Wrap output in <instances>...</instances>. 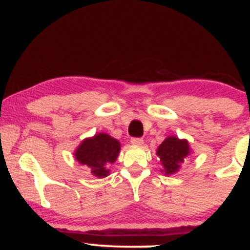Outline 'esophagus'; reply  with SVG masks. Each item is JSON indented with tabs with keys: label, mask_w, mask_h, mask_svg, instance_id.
<instances>
[{
	"label": "esophagus",
	"mask_w": 250,
	"mask_h": 250,
	"mask_svg": "<svg viewBox=\"0 0 250 250\" xmlns=\"http://www.w3.org/2000/svg\"><path fill=\"white\" fill-rule=\"evenodd\" d=\"M131 145L134 146H137V147H140V146L143 145V140L140 139V137H133V139L130 140Z\"/></svg>",
	"instance_id": "esophagus-1"
}]
</instances>
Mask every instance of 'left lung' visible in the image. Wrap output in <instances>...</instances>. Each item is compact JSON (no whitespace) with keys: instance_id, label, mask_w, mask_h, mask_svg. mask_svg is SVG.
<instances>
[{"instance_id":"obj_1","label":"left lung","mask_w":250,"mask_h":250,"mask_svg":"<svg viewBox=\"0 0 250 250\" xmlns=\"http://www.w3.org/2000/svg\"><path fill=\"white\" fill-rule=\"evenodd\" d=\"M190 154L191 148L187 140H181L177 136L166 137L156 150V155L162 166L161 173L166 176L176 174L180 170L181 165Z\"/></svg>"}]
</instances>
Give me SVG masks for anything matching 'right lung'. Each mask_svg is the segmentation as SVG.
<instances>
[{
    "instance_id": "add662e5",
    "label": "right lung",
    "mask_w": 250,
    "mask_h": 250,
    "mask_svg": "<svg viewBox=\"0 0 250 250\" xmlns=\"http://www.w3.org/2000/svg\"><path fill=\"white\" fill-rule=\"evenodd\" d=\"M120 150V141L105 133H99L83 140L74 151V156L79 163L90 168L94 176L102 179L110 174L107 167L116 161Z\"/></svg>"
}]
</instances>
